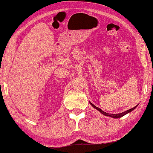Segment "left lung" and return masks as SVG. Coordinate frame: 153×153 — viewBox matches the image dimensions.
<instances>
[{"instance_id":"left-lung-1","label":"left lung","mask_w":153,"mask_h":153,"mask_svg":"<svg viewBox=\"0 0 153 153\" xmlns=\"http://www.w3.org/2000/svg\"><path fill=\"white\" fill-rule=\"evenodd\" d=\"M90 104H91V105L93 106L94 108H95L96 109H97L98 111H99L101 112V114H102L103 115H104V116L112 117V118H120V117H123V116H125V114H128V113L131 112V111H133V110L134 109V108L137 106H134V108H130V109L127 110V111H124V112H123V113H120V114H108V113H106V112L103 111H102V109H100V108H98V107H97V106H95V105H94V104H93L92 103H91V102H90Z\"/></svg>"}]
</instances>
